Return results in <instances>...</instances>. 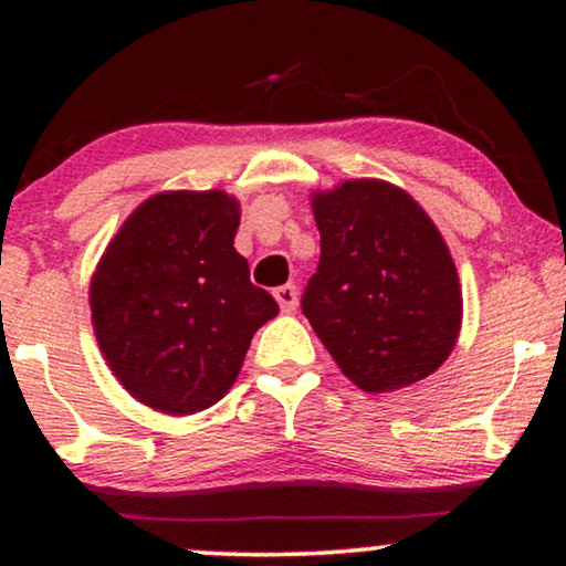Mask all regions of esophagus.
Returning a JSON list of instances; mask_svg holds the SVG:
<instances>
[{
    "instance_id": "1",
    "label": "esophagus",
    "mask_w": 566,
    "mask_h": 566,
    "mask_svg": "<svg viewBox=\"0 0 566 566\" xmlns=\"http://www.w3.org/2000/svg\"><path fill=\"white\" fill-rule=\"evenodd\" d=\"M275 301H277V306H281V312H285V314H291V312H296V304H298V293H296V285H281V289H275Z\"/></svg>"
}]
</instances>
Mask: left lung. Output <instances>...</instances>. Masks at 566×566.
Masks as SVG:
<instances>
[{
  "mask_svg": "<svg viewBox=\"0 0 566 566\" xmlns=\"http://www.w3.org/2000/svg\"><path fill=\"white\" fill-rule=\"evenodd\" d=\"M319 268L301 312L339 370L368 394L443 366L461 332L459 270L424 208L376 177L312 192Z\"/></svg>",
  "mask_w": 566,
  "mask_h": 566,
  "instance_id": "left-lung-1",
  "label": "left lung"
}]
</instances>
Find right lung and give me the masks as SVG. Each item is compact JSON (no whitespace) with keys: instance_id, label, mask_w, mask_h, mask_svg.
Masks as SVG:
<instances>
[{"instance_id":"right-lung-1","label":"right lung","mask_w":566,"mask_h":566,"mask_svg":"<svg viewBox=\"0 0 566 566\" xmlns=\"http://www.w3.org/2000/svg\"><path fill=\"white\" fill-rule=\"evenodd\" d=\"M239 219L227 190L157 192L120 223L92 273L99 353L123 389L161 415L213 407L254 332L277 314L234 250Z\"/></svg>"}]
</instances>
